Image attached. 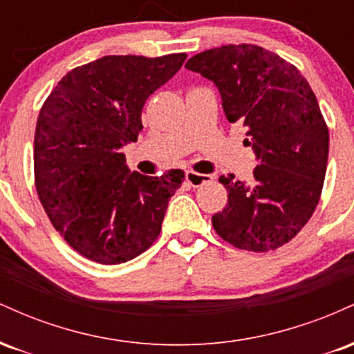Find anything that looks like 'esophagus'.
<instances>
[{
  "label": "esophagus",
  "mask_w": 354,
  "mask_h": 354,
  "mask_svg": "<svg viewBox=\"0 0 354 354\" xmlns=\"http://www.w3.org/2000/svg\"><path fill=\"white\" fill-rule=\"evenodd\" d=\"M213 180V176H209V174H201V173H196V171H186V181H188V185L193 186V188H198V186L205 185V183H208Z\"/></svg>",
  "instance_id": "esophagus-1"
}]
</instances>
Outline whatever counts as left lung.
I'll use <instances>...</instances> for the list:
<instances>
[{"label": "left lung", "instance_id": "8db88e82", "mask_svg": "<svg viewBox=\"0 0 354 354\" xmlns=\"http://www.w3.org/2000/svg\"><path fill=\"white\" fill-rule=\"evenodd\" d=\"M186 68L216 84L230 123L248 128L256 168L250 183L219 178L228 205L213 228L238 250L271 251L291 241L313 216L326 174L330 131L315 93L295 64L258 44H226Z\"/></svg>", "mask_w": 354, "mask_h": 354}]
</instances>
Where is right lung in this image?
<instances>
[{"label": "right lung", "instance_id": "add662e5", "mask_svg": "<svg viewBox=\"0 0 354 354\" xmlns=\"http://www.w3.org/2000/svg\"><path fill=\"white\" fill-rule=\"evenodd\" d=\"M186 53L103 56L53 88L35 133V185L51 225L101 265L136 258L160 236L185 171L129 173L124 145L143 129L146 100L181 68Z\"/></svg>", "mask_w": 354, "mask_h": 354}]
</instances>
